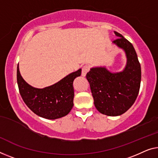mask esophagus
<instances>
[{"instance_id": "esophagus-1", "label": "esophagus", "mask_w": 158, "mask_h": 158, "mask_svg": "<svg viewBox=\"0 0 158 158\" xmlns=\"http://www.w3.org/2000/svg\"><path fill=\"white\" fill-rule=\"evenodd\" d=\"M89 69H90V68H89L88 65L83 66L81 68V75L82 76L85 77L87 74V72L89 71Z\"/></svg>"}]
</instances>
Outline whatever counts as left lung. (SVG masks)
Listing matches in <instances>:
<instances>
[{
	"label": "left lung",
	"instance_id": "8db88e82",
	"mask_svg": "<svg viewBox=\"0 0 158 158\" xmlns=\"http://www.w3.org/2000/svg\"><path fill=\"white\" fill-rule=\"evenodd\" d=\"M114 32L118 38L113 42L126 55L123 71L112 73L106 67H94L86 76L96 109L109 116H120L130 109L137 98L141 81L140 64L133 44L122 35Z\"/></svg>",
	"mask_w": 158,
	"mask_h": 158
}]
</instances>
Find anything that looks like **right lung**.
Here are the masks:
<instances>
[{"label": "right lung", "instance_id": "obj_1", "mask_svg": "<svg viewBox=\"0 0 158 158\" xmlns=\"http://www.w3.org/2000/svg\"><path fill=\"white\" fill-rule=\"evenodd\" d=\"M81 69L72 72L57 83L37 89L29 85L21 77L17 67V82L19 91L27 107L37 116L47 119H56L65 116L72 110L74 103L73 81L81 75Z\"/></svg>", "mask_w": 158, "mask_h": 158}]
</instances>
